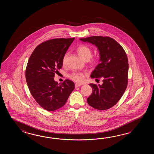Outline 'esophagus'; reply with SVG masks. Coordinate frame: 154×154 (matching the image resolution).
I'll list each match as a JSON object with an SVG mask.
<instances>
[{
  "instance_id": "34e87169",
  "label": "esophagus",
  "mask_w": 154,
  "mask_h": 154,
  "mask_svg": "<svg viewBox=\"0 0 154 154\" xmlns=\"http://www.w3.org/2000/svg\"><path fill=\"white\" fill-rule=\"evenodd\" d=\"M82 84H78V83H76V84H75V87L76 88H78V87H79V86H82Z\"/></svg>"
}]
</instances>
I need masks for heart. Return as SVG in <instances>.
I'll return each instance as SVG.
<instances>
[{
	"label": "heart",
	"instance_id": "b5f03b06",
	"mask_svg": "<svg viewBox=\"0 0 154 154\" xmlns=\"http://www.w3.org/2000/svg\"><path fill=\"white\" fill-rule=\"evenodd\" d=\"M78 52L79 54L81 56V57L85 60H88L91 58V49L88 46L86 45H82L79 47L78 48ZM68 55V54L66 53L64 54V56H63L62 59V63L63 64H65L66 63ZM95 60H96L95 59H92V62L95 63L96 62ZM69 77L74 82H83L84 79L85 74L82 72H74L70 75Z\"/></svg>",
	"mask_w": 154,
	"mask_h": 154
}]
</instances>
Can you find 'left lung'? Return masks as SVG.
<instances>
[{"mask_svg": "<svg viewBox=\"0 0 154 154\" xmlns=\"http://www.w3.org/2000/svg\"><path fill=\"white\" fill-rule=\"evenodd\" d=\"M80 39L97 47L100 63L92 72L91 78L103 79L102 85L89 84L92 93L87 102L96 109H108L118 102L127 86L129 66L126 53L109 37L91 36Z\"/></svg>", "mask_w": 154, "mask_h": 154, "instance_id": "obj_1", "label": "left lung"}]
</instances>
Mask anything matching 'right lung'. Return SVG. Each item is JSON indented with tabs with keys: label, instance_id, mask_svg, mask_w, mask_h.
Here are the masks:
<instances>
[{
	"label": "right lung",
	"instance_id": "obj_1",
	"mask_svg": "<svg viewBox=\"0 0 154 154\" xmlns=\"http://www.w3.org/2000/svg\"><path fill=\"white\" fill-rule=\"evenodd\" d=\"M74 40L49 39L37 46L26 66V80L33 97L42 108L53 111L66 104L74 90V83L66 79L58 84L54 77L62 68L63 56Z\"/></svg>",
	"mask_w": 154,
	"mask_h": 154
}]
</instances>
